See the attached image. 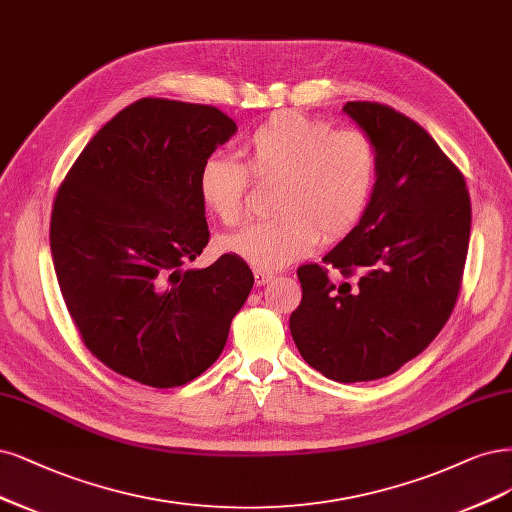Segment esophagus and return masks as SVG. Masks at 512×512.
Listing matches in <instances>:
<instances>
[{"instance_id": "1", "label": "esophagus", "mask_w": 512, "mask_h": 512, "mask_svg": "<svg viewBox=\"0 0 512 512\" xmlns=\"http://www.w3.org/2000/svg\"><path fill=\"white\" fill-rule=\"evenodd\" d=\"M254 279L258 286H264L269 279H273V271H264V269H254Z\"/></svg>"}]
</instances>
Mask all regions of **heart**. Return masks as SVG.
<instances>
[{
  "mask_svg": "<svg viewBox=\"0 0 512 512\" xmlns=\"http://www.w3.org/2000/svg\"><path fill=\"white\" fill-rule=\"evenodd\" d=\"M241 163L207 156L197 171L203 207L222 224L243 218L250 175H275L269 207L275 214L222 239V250L279 269L307 256L317 243L354 231L375 188L377 158L358 129H332L328 120L296 110L264 118L241 139Z\"/></svg>",
  "mask_w": 512,
  "mask_h": 512,
  "instance_id": "heart-1",
  "label": "heart"
}]
</instances>
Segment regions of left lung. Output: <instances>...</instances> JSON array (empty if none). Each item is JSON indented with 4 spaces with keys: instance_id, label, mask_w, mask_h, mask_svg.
Segmentation results:
<instances>
[{
    "instance_id": "left-lung-1",
    "label": "left lung",
    "mask_w": 512,
    "mask_h": 512,
    "mask_svg": "<svg viewBox=\"0 0 512 512\" xmlns=\"http://www.w3.org/2000/svg\"><path fill=\"white\" fill-rule=\"evenodd\" d=\"M343 110L366 131L377 182L366 214L322 264H303L292 339L332 381H373L419 356L462 288L470 195L462 171L415 120L375 101Z\"/></svg>"
}]
</instances>
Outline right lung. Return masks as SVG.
I'll list each match as a JSON object with an SVG mask.
<instances>
[{
    "instance_id": "obj_1",
    "label": "right lung",
    "mask_w": 512,
    "mask_h": 512,
    "mask_svg": "<svg viewBox=\"0 0 512 512\" xmlns=\"http://www.w3.org/2000/svg\"><path fill=\"white\" fill-rule=\"evenodd\" d=\"M237 131L214 105L144 97L86 144L61 182L50 252L82 343L158 390L214 364L254 275L233 254L182 271L209 241L199 165Z\"/></svg>"
}]
</instances>
